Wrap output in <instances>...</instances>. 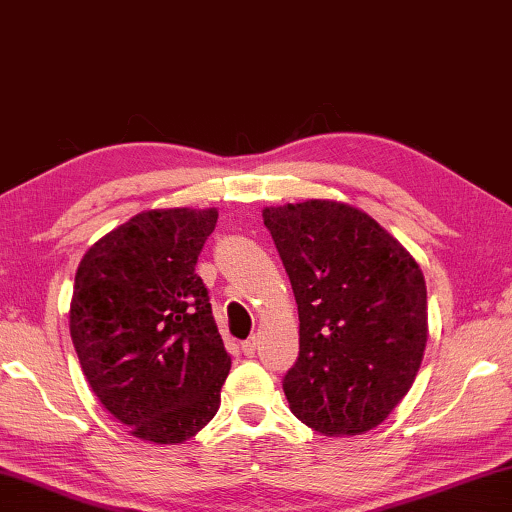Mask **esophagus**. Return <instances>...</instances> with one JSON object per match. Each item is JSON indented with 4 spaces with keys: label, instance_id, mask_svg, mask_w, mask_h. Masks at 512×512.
<instances>
[{
    "label": "esophagus",
    "instance_id": "esophagus-1",
    "mask_svg": "<svg viewBox=\"0 0 512 512\" xmlns=\"http://www.w3.org/2000/svg\"><path fill=\"white\" fill-rule=\"evenodd\" d=\"M255 350H257V341H255V336H253V339H248V341L241 343V352H244L246 357H255Z\"/></svg>",
    "mask_w": 512,
    "mask_h": 512
}]
</instances>
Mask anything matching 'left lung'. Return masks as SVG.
<instances>
[{"instance_id": "obj_1", "label": "left lung", "mask_w": 512, "mask_h": 512, "mask_svg": "<svg viewBox=\"0 0 512 512\" xmlns=\"http://www.w3.org/2000/svg\"><path fill=\"white\" fill-rule=\"evenodd\" d=\"M262 216L300 318V354L282 381L289 409L325 436L370 431L422 363L429 329L418 262L352 205L305 201Z\"/></svg>"}]
</instances>
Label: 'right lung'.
Wrapping results in <instances>:
<instances>
[{
    "mask_svg": "<svg viewBox=\"0 0 512 512\" xmlns=\"http://www.w3.org/2000/svg\"><path fill=\"white\" fill-rule=\"evenodd\" d=\"M219 212L135 214L83 255L69 334L99 402L135 438L176 445L221 404L230 357L196 262Z\"/></svg>",
    "mask_w": 512,
    "mask_h": 512,
    "instance_id": "1",
    "label": "right lung"
}]
</instances>
